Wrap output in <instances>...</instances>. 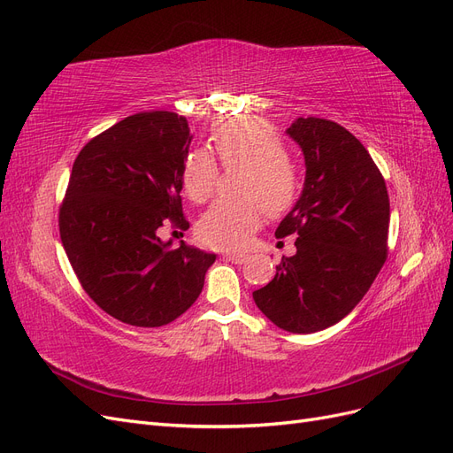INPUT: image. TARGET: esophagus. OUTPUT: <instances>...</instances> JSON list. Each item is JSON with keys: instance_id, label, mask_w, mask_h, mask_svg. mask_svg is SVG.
<instances>
[{"instance_id": "obj_1", "label": "esophagus", "mask_w": 453, "mask_h": 453, "mask_svg": "<svg viewBox=\"0 0 453 453\" xmlns=\"http://www.w3.org/2000/svg\"><path fill=\"white\" fill-rule=\"evenodd\" d=\"M223 258L230 260V263H234V265H243L245 263V255H242V253H225Z\"/></svg>"}]
</instances>
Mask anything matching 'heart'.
Here are the masks:
<instances>
[{"mask_svg":"<svg viewBox=\"0 0 453 453\" xmlns=\"http://www.w3.org/2000/svg\"><path fill=\"white\" fill-rule=\"evenodd\" d=\"M225 164H243L242 200H217L198 223V236L217 250H240L263 223L265 208L278 213L289 208L298 193V173L285 157L283 142L266 120L243 115L217 122L210 138ZM219 168L213 155L196 149L185 158L183 187L196 200H208L217 185ZM257 198L255 199L254 196Z\"/></svg>","mask_w":453,"mask_h":453,"instance_id":"heart-1","label":"heart"}]
</instances>
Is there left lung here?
<instances>
[{
  "label": "left lung",
  "instance_id": "left-lung-1",
  "mask_svg": "<svg viewBox=\"0 0 453 453\" xmlns=\"http://www.w3.org/2000/svg\"><path fill=\"white\" fill-rule=\"evenodd\" d=\"M285 134L303 149L306 177L276 236L296 234V253L253 293L283 331L333 326L361 303L388 257L389 196L363 143L333 120L298 117Z\"/></svg>",
  "mask_w": 453,
  "mask_h": 453
}]
</instances>
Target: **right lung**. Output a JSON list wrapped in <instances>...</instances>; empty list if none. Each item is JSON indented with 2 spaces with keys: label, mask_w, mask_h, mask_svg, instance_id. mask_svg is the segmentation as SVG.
Here are the masks:
<instances>
[{
  "label": "right lung",
  "mask_w": 453,
  "mask_h": 453,
  "mask_svg": "<svg viewBox=\"0 0 453 453\" xmlns=\"http://www.w3.org/2000/svg\"><path fill=\"white\" fill-rule=\"evenodd\" d=\"M193 142L185 117L135 113L77 155L60 208V238L88 296L111 318L162 326L202 293L215 263L185 242L172 248L158 228H188L181 208L183 166Z\"/></svg>",
  "instance_id": "1"
}]
</instances>
